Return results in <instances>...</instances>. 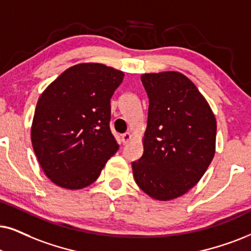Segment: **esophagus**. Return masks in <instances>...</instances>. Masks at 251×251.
<instances>
[{
    "instance_id": "esophagus-1",
    "label": "esophagus",
    "mask_w": 251,
    "mask_h": 251,
    "mask_svg": "<svg viewBox=\"0 0 251 251\" xmlns=\"http://www.w3.org/2000/svg\"><path fill=\"white\" fill-rule=\"evenodd\" d=\"M132 139V134L131 133H124V134L122 135V141H123V144L124 145H126V144H128V141L131 140Z\"/></svg>"
}]
</instances>
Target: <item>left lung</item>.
<instances>
[{
	"label": "left lung",
	"instance_id": "8db88e82",
	"mask_svg": "<svg viewBox=\"0 0 251 251\" xmlns=\"http://www.w3.org/2000/svg\"><path fill=\"white\" fill-rule=\"evenodd\" d=\"M149 98L144 154L132 163L135 183L156 201L185 195L215 154L217 120L195 83L178 72L141 75Z\"/></svg>",
	"mask_w": 251,
	"mask_h": 251
}]
</instances>
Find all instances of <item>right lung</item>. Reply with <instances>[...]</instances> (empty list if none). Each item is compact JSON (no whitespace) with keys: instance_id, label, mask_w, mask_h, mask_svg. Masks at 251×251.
<instances>
[{"instance_id":"obj_1","label":"right lung","mask_w":251,"mask_h":251,"mask_svg":"<svg viewBox=\"0 0 251 251\" xmlns=\"http://www.w3.org/2000/svg\"><path fill=\"white\" fill-rule=\"evenodd\" d=\"M124 72L103 63L66 69L38 100L31 141L41 169L63 189L93 184L119 145L110 131V100Z\"/></svg>"}]
</instances>
